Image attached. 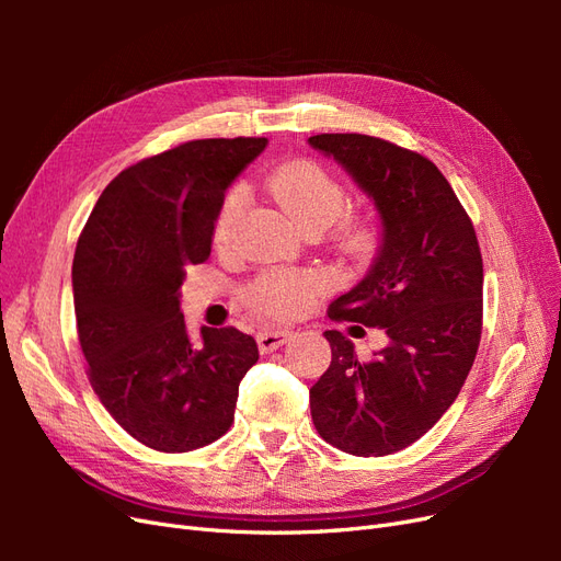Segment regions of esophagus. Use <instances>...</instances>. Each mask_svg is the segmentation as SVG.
I'll use <instances>...</instances> for the list:
<instances>
[{
	"label": "esophagus",
	"mask_w": 561,
	"mask_h": 561,
	"mask_svg": "<svg viewBox=\"0 0 561 561\" xmlns=\"http://www.w3.org/2000/svg\"><path fill=\"white\" fill-rule=\"evenodd\" d=\"M293 339V332H287V330H264V332H260L257 334V346H260V351L262 353H271V351H276L278 346H283V344H287Z\"/></svg>",
	"instance_id": "esophagus-1"
}]
</instances>
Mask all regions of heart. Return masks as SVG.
<instances>
[{
    "mask_svg": "<svg viewBox=\"0 0 561 561\" xmlns=\"http://www.w3.org/2000/svg\"><path fill=\"white\" fill-rule=\"evenodd\" d=\"M268 194L290 215L301 229H328L346 210V190L325 165L299 159L278 165L268 175ZM243 190H231L219 206L213 239L217 245H227L233 236L236 222L243 213ZM334 241L348 257L365 260L377 252L381 243V222L375 215H346L336 225ZM325 287L320 274H293V271H271L245 287L248 307L271 320H283L301 313L311 299Z\"/></svg>",
    "mask_w": 561,
    "mask_h": 561,
    "instance_id": "1",
    "label": "heart"
}]
</instances>
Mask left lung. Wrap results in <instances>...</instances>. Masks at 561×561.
Instances as JSON below:
<instances>
[{
	"instance_id": "1",
	"label": "left lung",
	"mask_w": 561,
	"mask_h": 561,
	"mask_svg": "<svg viewBox=\"0 0 561 561\" xmlns=\"http://www.w3.org/2000/svg\"><path fill=\"white\" fill-rule=\"evenodd\" d=\"M309 145L342 163L381 217L375 264L328 316L388 336V346L363 363L351 339L325 332L332 363L309 390L313 426L346 454L386 456L435 426L478 355V236L447 178L416 151L360 133H322Z\"/></svg>"
}]
</instances>
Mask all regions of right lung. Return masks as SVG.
Here are the masks:
<instances>
[{"mask_svg":"<svg viewBox=\"0 0 561 561\" xmlns=\"http://www.w3.org/2000/svg\"><path fill=\"white\" fill-rule=\"evenodd\" d=\"M266 142L192 140L142 159L105 186L79 236L72 290L89 381L149 449L180 454L222 437L260 358L236 328H201L194 344L180 287L186 266L210 257L227 186Z\"/></svg>","mask_w":561,"mask_h":561,"instance_id":"right-lung-1","label":"right lung"}]
</instances>
